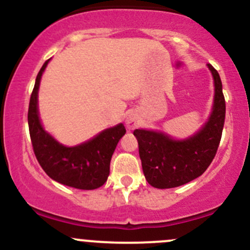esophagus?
<instances>
[{"label": "esophagus", "instance_id": "34e87169", "mask_svg": "<svg viewBox=\"0 0 250 250\" xmlns=\"http://www.w3.org/2000/svg\"><path fill=\"white\" fill-rule=\"evenodd\" d=\"M139 122H138V118L134 115H129L125 118V125H127L128 129H134L138 127Z\"/></svg>", "mask_w": 250, "mask_h": 250}]
</instances>
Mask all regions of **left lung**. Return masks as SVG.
<instances>
[{
    "label": "left lung",
    "instance_id": "1",
    "mask_svg": "<svg viewBox=\"0 0 250 250\" xmlns=\"http://www.w3.org/2000/svg\"><path fill=\"white\" fill-rule=\"evenodd\" d=\"M214 81L211 112L202 127L185 139L161 130L135 129L146 180L156 188H172L190 183L206 172L219 147L225 122V99L218 71L207 65Z\"/></svg>",
    "mask_w": 250,
    "mask_h": 250
}]
</instances>
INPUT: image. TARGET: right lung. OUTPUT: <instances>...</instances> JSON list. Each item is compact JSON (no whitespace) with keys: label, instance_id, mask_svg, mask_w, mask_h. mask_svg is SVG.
Returning <instances> with one entry per match:
<instances>
[{"label":"right lung","instance_id":"add662e5","mask_svg":"<svg viewBox=\"0 0 250 250\" xmlns=\"http://www.w3.org/2000/svg\"><path fill=\"white\" fill-rule=\"evenodd\" d=\"M49 60L40 70L30 98L27 122L34 152L42 169L53 180L80 190H94L106 183L111 157L125 134V128L118 123L75 146L62 145L48 133L40 118L39 89Z\"/></svg>","mask_w":250,"mask_h":250}]
</instances>
